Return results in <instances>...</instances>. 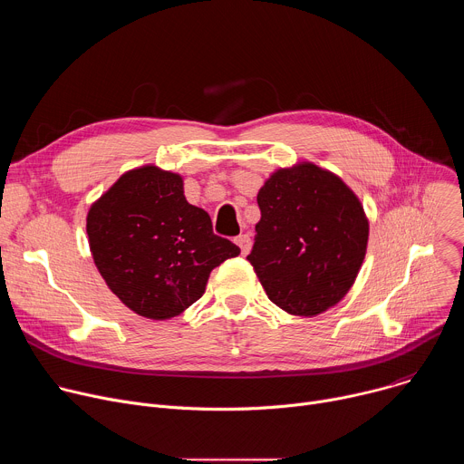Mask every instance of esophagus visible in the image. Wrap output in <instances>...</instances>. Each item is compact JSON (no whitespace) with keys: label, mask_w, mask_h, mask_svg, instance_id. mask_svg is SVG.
I'll use <instances>...</instances> for the list:
<instances>
[{"label":"esophagus","mask_w":464,"mask_h":464,"mask_svg":"<svg viewBox=\"0 0 464 464\" xmlns=\"http://www.w3.org/2000/svg\"><path fill=\"white\" fill-rule=\"evenodd\" d=\"M235 242H237V246L240 247L242 255H247V253H249V249H251V238H249V235H238V237L235 238Z\"/></svg>","instance_id":"obj_1"}]
</instances>
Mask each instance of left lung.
<instances>
[{
  "label": "left lung",
  "mask_w": 464,
  "mask_h": 464,
  "mask_svg": "<svg viewBox=\"0 0 464 464\" xmlns=\"http://www.w3.org/2000/svg\"><path fill=\"white\" fill-rule=\"evenodd\" d=\"M256 204L260 222L247 260L270 301L304 317L340 303L369 238L356 194L333 172L303 163L272 174Z\"/></svg>",
  "instance_id": "obj_1"
}]
</instances>
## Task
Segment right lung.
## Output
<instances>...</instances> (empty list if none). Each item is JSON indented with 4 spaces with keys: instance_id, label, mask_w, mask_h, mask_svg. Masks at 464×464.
Instances as JSON below:
<instances>
[{
    "instance_id": "add662e5",
    "label": "right lung",
    "mask_w": 464,
    "mask_h": 464,
    "mask_svg": "<svg viewBox=\"0 0 464 464\" xmlns=\"http://www.w3.org/2000/svg\"><path fill=\"white\" fill-rule=\"evenodd\" d=\"M86 231L110 290L149 319L181 314L240 253L213 233L208 211L185 200L181 176L152 165L122 174L92 206Z\"/></svg>"
}]
</instances>
